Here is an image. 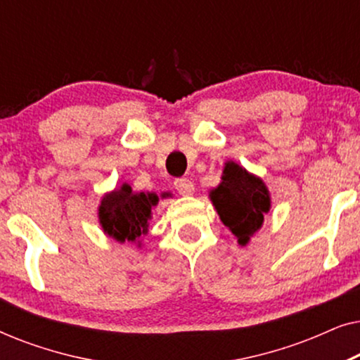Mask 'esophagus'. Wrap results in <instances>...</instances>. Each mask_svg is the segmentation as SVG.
Here are the masks:
<instances>
[{"mask_svg":"<svg viewBox=\"0 0 360 360\" xmlns=\"http://www.w3.org/2000/svg\"><path fill=\"white\" fill-rule=\"evenodd\" d=\"M174 185H175V190L179 191L181 196H190L195 193V185L191 184L188 179H176Z\"/></svg>","mask_w":360,"mask_h":360,"instance_id":"34e87169","label":"esophagus"}]
</instances>
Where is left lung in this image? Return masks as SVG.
I'll list each match as a JSON object with an SVG mask.
<instances>
[{"instance_id":"1","label":"left lung","mask_w":360,"mask_h":360,"mask_svg":"<svg viewBox=\"0 0 360 360\" xmlns=\"http://www.w3.org/2000/svg\"><path fill=\"white\" fill-rule=\"evenodd\" d=\"M210 198L240 245L249 243L270 211V193L262 179L231 160L224 164L221 184L210 191Z\"/></svg>"}]
</instances>
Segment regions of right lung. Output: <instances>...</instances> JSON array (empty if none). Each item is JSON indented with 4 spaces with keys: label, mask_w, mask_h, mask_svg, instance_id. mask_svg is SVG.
<instances>
[{
    "label": "right lung",
    "mask_w": 360,
    "mask_h": 360,
    "mask_svg": "<svg viewBox=\"0 0 360 360\" xmlns=\"http://www.w3.org/2000/svg\"><path fill=\"white\" fill-rule=\"evenodd\" d=\"M162 198L169 193H162ZM159 203L155 193H134L127 184L106 193L98 208V218L105 234L116 239L117 243H137L149 233V221L152 219V208Z\"/></svg>",
    "instance_id": "right-lung-1"
}]
</instances>
